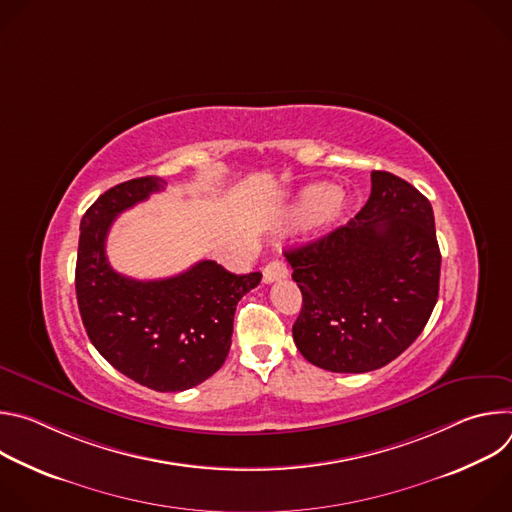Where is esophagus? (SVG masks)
<instances>
[{"label": "esophagus", "instance_id": "obj_1", "mask_svg": "<svg viewBox=\"0 0 512 512\" xmlns=\"http://www.w3.org/2000/svg\"><path fill=\"white\" fill-rule=\"evenodd\" d=\"M287 275H289L287 265H285V261H281V259L269 261V263L265 265V269H263V281H265V283H273V281H277V279H285Z\"/></svg>", "mask_w": 512, "mask_h": 512}]
</instances>
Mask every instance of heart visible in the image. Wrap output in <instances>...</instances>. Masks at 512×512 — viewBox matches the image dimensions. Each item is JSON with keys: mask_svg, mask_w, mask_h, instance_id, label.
I'll use <instances>...</instances> for the list:
<instances>
[{"mask_svg": "<svg viewBox=\"0 0 512 512\" xmlns=\"http://www.w3.org/2000/svg\"><path fill=\"white\" fill-rule=\"evenodd\" d=\"M346 208V200L332 184H314L306 188L296 204L298 221H332Z\"/></svg>", "mask_w": 512, "mask_h": 512, "instance_id": "b5f03b06", "label": "heart"}]
</instances>
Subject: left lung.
Masks as SVG:
<instances>
[{"label": "left lung", "instance_id": "8db88e82", "mask_svg": "<svg viewBox=\"0 0 512 512\" xmlns=\"http://www.w3.org/2000/svg\"><path fill=\"white\" fill-rule=\"evenodd\" d=\"M371 196L332 233L285 251L302 291L294 342L332 373H369L425 328L440 291L442 253L429 200L375 170Z\"/></svg>", "mask_w": 512, "mask_h": 512}]
</instances>
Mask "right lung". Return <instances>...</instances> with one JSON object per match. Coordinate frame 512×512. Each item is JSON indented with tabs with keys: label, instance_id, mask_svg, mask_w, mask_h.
<instances>
[{
	"label": "right lung",
	"instance_id": "right-lung-1",
	"mask_svg": "<svg viewBox=\"0 0 512 512\" xmlns=\"http://www.w3.org/2000/svg\"><path fill=\"white\" fill-rule=\"evenodd\" d=\"M164 186L158 176H143L91 204L81 221L75 285L85 330L101 356L143 387L176 393L223 367L237 304L261 273L235 275L210 259L154 281L117 273L105 255L115 216Z\"/></svg>",
	"mask_w": 512,
	"mask_h": 512
}]
</instances>
